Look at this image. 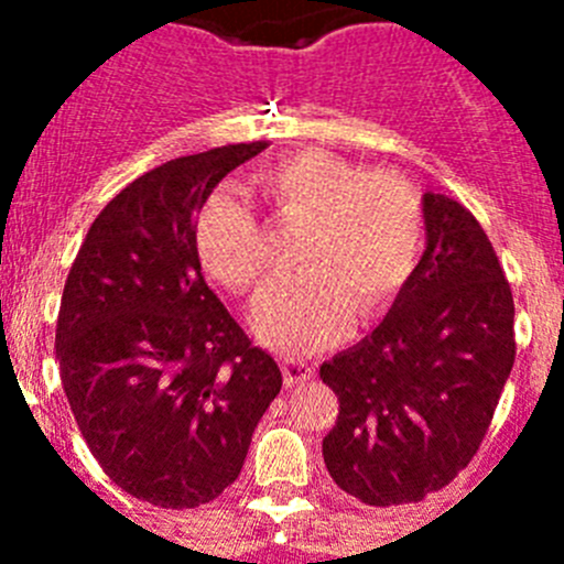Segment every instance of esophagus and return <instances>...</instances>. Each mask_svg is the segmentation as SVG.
Wrapping results in <instances>:
<instances>
[{
  "instance_id": "34e87169",
  "label": "esophagus",
  "mask_w": 564,
  "mask_h": 564,
  "mask_svg": "<svg viewBox=\"0 0 564 564\" xmlns=\"http://www.w3.org/2000/svg\"><path fill=\"white\" fill-rule=\"evenodd\" d=\"M316 376V367L307 361H302V358H282V378H285V387H302V383H307L311 378Z\"/></svg>"
}]
</instances>
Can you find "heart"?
I'll return each instance as SVG.
<instances>
[{"instance_id": "1", "label": "heart", "mask_w": 564, "mask_h": 564, "mask_svg": "<svg viewBox=\"0 0 564 564\" xmlns=\"http://www.w3.org/2000/svg\"><path fill=\"white\" fill-rule=\"evenodd\" d=\"M273 220L302 228V273L268 288L253 305L257 336L276 350L313 352L347 333L352 313L378 316L417 265L423 214L395 172H361L338 154L307 149L271 163L253 181ZM194 242L203 265L231 291H253L271 268L251 206L234 188L200 208Z\"/></svg>"}]
</instances>
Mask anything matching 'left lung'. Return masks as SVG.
Listing matches in <instances>:
<instances>
[{"label": "left lung", "instance_id": "obj_1", "mask_svg": "<svg viewBox=\"0 0 564 564\" xmlns=\"http://www.w3.org/2000/svg\"><path fill=\"white\" fill-rule=\"evenodd\" d=\"M426 248L381 325L322 364L338 417L336 486L367 506L417 502L477 455L514 367V299L471 212L423 194Z\"/></svg>", "mask_w": 564, "mask_h": 564}]
</instances>
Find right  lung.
Listing matches in <instances>:
<instances>
[{
  "label": "right lung",
  "instance_id": "add662e5",
  "mask_svg": "<svg viewBox=\"0 0 564 564\" xmlns=\"http://www.w3.org/2000/svg\"><path fill=\"white\" fill-rule=\"evenodd\" d=\"M268 143L174 158L115 194L64 282L56 358L78 430L115 486L197 508L239 477L282 372L200 273L194 220Z\"/></svg>",
  "mask_w": 564,
  "mask_h": 564
}]
</instances>
